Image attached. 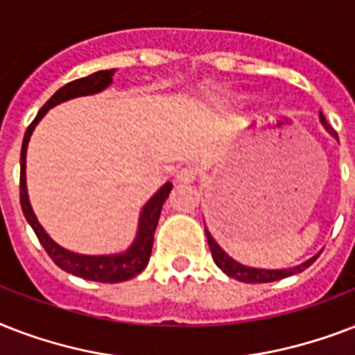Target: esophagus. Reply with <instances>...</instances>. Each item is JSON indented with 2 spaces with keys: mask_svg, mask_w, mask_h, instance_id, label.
I'll list each match as a JSON object with an SVG mask.
<instances>
[{
  "mask_svg": "<svg viewBox=\"0 0 355 355\" xmlns=\"http://www.w3.org/2000/svg\"><path fill=\"white\" fill-rule=\"evenodd\" d=\"M197 177H199V173H197V169H195V167H182V169H178L177 175H175L177 182H180V184L195 182V180H197Z\"/></svg>",
  "mask_w": 355,
  "mask_h": 355,
  "instance_id": "esophagus-1",
  "label": "esophagus"
}]
</instances>
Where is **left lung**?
<instances>
[{
  "label": "left lung",
  "instance_id": "8db88e82",
  "mask_svg": "<svg viewBox=\"0 0 355 355\" xmlns=\"http://www.w3.org/2000/svg\"><path fill=\"white\" fill-rule=\"evenodd\" d=\"M320 121L324 125V128L328 130L330 134L337 136V132L334 130L331 125H328L326 118L320 114ZM206 237H208V245H210V250H211V258L216 261V265L223 272H227L230 278H236L239 282H247V284H265V282H276V280H282V278H287V276H293L297 275V272H302L304 269H308L309 265L313 263L315 259L319 258V256H315V258L308 259L306 263L298 265V267H293V269H280V270H265V269H252V267H245V265L237 263L234 261L228 254H225L219 245L214 241V237L210 236V232L206 230Z\"/></svg>",
  "mask_w": 355,
  "mask_h": 355
}]
</instances>
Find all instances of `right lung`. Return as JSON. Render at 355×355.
Masks as SVG:
<instances>
[{
  "label": "right lung",
  "instance_id": "obj_1",
  "mask_svg": "<svg viewBox=\"0 0 355 355\" xmlns=\"http://www.w3.org/2000/svg\"><path fill=\"white\" fill-rule=\"evenodd\" d=\"M114 73H116V69L97 71V73H92L88 77H83V79L71 80L68 85H64L60 90L55 92L51 99L40 108V112L36 114V118L33 119V123L25 130L24 144H21V155H19V205H21L25 219L29 221V225L35 230L40 245L46 248L47 256L55 261V265H58L66 272L80 276L85 280L103 282V284H116V282L130 280V278L139 275L147 267L150 250H153V241H155L156 225H158V219H160L162 214V206H164L166 199L171 193L173 184L167 182L145 205L141 217H139V230L138 236H136V241L132 243V247L128 248L127 252L116 254V256H83V254L69 252L66 248L58 247L57 243L44 232V228L36 221L35 214L31 210L29 199H27V188H25V153H27V144H29V138L33 130H35L36 123L44 118V114L49 108H53L58 103L68 101L71 97L88 96V94L101 92L103 88H107L112 83Z\"/></svg>",
  "mask_w": 355,
  "mask_h": 355
}]
</instances>
